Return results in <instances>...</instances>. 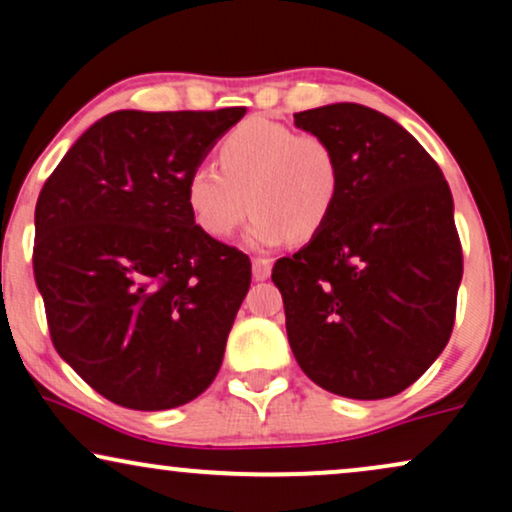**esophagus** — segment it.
I'll use <instances>...</instances> for the list:
<instances>
[{
  "label": "esophagus",
  "mask_w": 512,
  "mask_h": 512,
  "mask_svg": "<svg viewBox=\"0 0 512 512\" xmlns=\"http://www.w3.org/2000/svg\"><path fill=\"white\" fill-rule=\"evenodd\" d=\"M251 270H254V277L258 282H263V279L270 277V270H272V261L265 256H256L254 261H251Z\"/></svg>",
  "instance_id": "obj_1"
}]
</instances>
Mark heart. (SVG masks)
<instances>
[{
	"label": "heart",
	"mask_w": 512,
	"mask_h": 512,
	"mask_svg": "<svg viewBox=\"0 0 512 512\" xmlns=\"http://www.w3.org/2000/svg\"><path fill=\"white\" fill-rule=\"evenodd\" d=\"M338 193L333 146L272 121L240 125L221 144V167L200 163L186 179L188 205L205 233L233 235L251 207V237L270 247L312 240Z\"/></svg>",
	"instance_id": "1"
}]
</instances>
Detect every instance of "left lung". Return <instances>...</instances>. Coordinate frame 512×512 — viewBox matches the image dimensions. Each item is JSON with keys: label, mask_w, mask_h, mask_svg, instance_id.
<instances>
[{"label": "left lung", "mask_w": 512, "mask_h": 512, "mask_svg": "<svg viewBox=\"0 0 512 512\" xmlns=\"http://www.w3.org/2000/svg\"><path fill=\"white\" fill-rule=\"evenodd\" d=\"M293 121L333 146L340 193L326 226L272 268L291 352L331 394L396 396L452 335L464 258L450 186L380 111L338 102Z\"/></svg>", "instance_id": "8db88e82"}]
</instances>
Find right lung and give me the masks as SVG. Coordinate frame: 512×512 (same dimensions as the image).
Listing matches in <instances>:
<instances>
[{
  "mask_svg": "<svg viewBox=\"0 0 512 512\" xmlns=\"http://www.w3.org/2000/svg\"><path fill=\"white\" fill-rule=\"evenodd\" d=\"M244 114L114 111L41 188L32 265L53 347L111 403L170 410L219 373L251 261L195 226L186 179Z\"/></svg>",
  "mask_w": 512,
  "mask_h": 512,
  "instance_id": "right-lung-1",
  "label": "right lung"
}]
</instances>
